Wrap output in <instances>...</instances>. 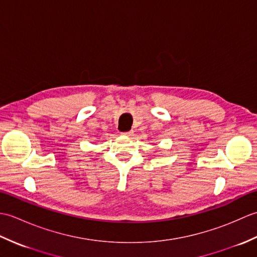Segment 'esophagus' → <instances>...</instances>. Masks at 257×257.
<instances>
[{"instance_id": "esophagus-1", "label": "esophagus", "mask_w": 257, "mask_h": 257, "mask_svg": "<svg viewBox=\"0 0 257 257\" xmlns=\"http://www.w3.org/2000/svg\"><path fill=\"white\" fill-rule=\"evenodd\" d=\"M122 135L128 136V137H130V136L134 135V132H133V130H130V132H127V133H122Z\"/></svg>"}]
</instances>
